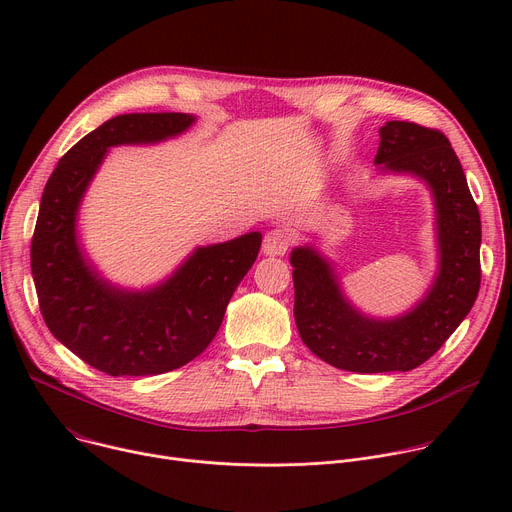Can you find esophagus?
<instances>
[{"label": "esophagus", "mask_w": 512, "mask_h": 512, "mask_svg": "<svg viewBox=\"0 0 512 512\" xmlns=\"http://www.w3.org/2000/svg\"><path fill=\"white\" fill-rule=\"evenodd\" d=\"M289 247V235L283 229H271L263 239V255L281 257Z\"/></svg>", "instance_id": "esophagus-1"}]
</instances>
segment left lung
<instances>
[{
  "instance_id": "1",
  "label": "left lung",
  "mask_w": 512,
  "mask_h": 512,
  "mask_svg": "<svg viewBox=\"0 0 512 512\" xmlns=\"http://www.w3.org/2000/svg\"><path fill=\"white\" fill-rule=\"evenodd\" d=\"M379 135L377 170L413 176L433 196L437 271L423 298L405 314L375 318L344 296L334 263L316 247L289 255L304 344L350 373L417 369L462 324L480 289V212L448 137L409 121H387Z\"/></svg>"
}]
</instances>
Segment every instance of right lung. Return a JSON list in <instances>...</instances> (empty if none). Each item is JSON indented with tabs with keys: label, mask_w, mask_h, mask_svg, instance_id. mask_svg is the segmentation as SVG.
<instances>
[{
	"label": "right lung",
	"mask_w": 512,
	"mask_h": 512,
	"mask_svg": "<svg viewBox=\"0 0 512 512\" xmlns=\"http://www.w3.org/2000/svg\"><path fill=\"white\" fill-rule=\"evenodd\" d=\"M194 121L190 113L117 115L72 145L42 192L30 251L42 318L58 342L111 377L162 375L204 352L261 247L259 231L196 247L145 289L111 283L81 247L79 208L107 152L174 139Z\"/></svg>",
	"instance_id": "obj_1"
}]
</instances>
